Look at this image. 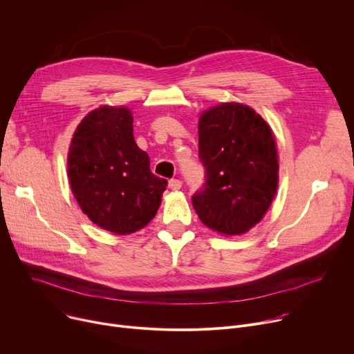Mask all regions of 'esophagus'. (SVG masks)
<instances>
[{"instance_id":"obj_1","label":"esophagus","mask_w":354,"mask_h":354,"mask_svg":"<svg viewBox=\"0 0 354 354\" xmlns=\"http://www.w3.org/2000/svg\"><path fill=\"white\" fill-rule=\"evenodd\" d=\"M182 187V180L180 179H171L169 180V189L171 191H179Z\"/></svg>"}]
</instances>
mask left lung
Wrapping results in <instances>:
<instances>
[{"instance_id":"left-lung-1","label":"left lung","mask_w":354,"mask_h":354,"mask_svg":"<svg viewBox=\"0 0 354 354\" xmlns=\"http://www.w3.org/2000/svg\"><path fill=\"white\" fill-rule=\"evenodd\" d=\"M198 128L205 182L192 205L207 227L242 234L261 222L276 195L273 133L252 108L230 102L203 112Z\"/></svg>"}]
</instances>
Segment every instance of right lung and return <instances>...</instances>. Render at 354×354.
<instances>
[{"label":"right lung","instance_id":"right-lung-1","mask_svg":"<svg viewBox=\"0 0 354 354\" xmlns=\"http://www.w3.org/2000/svg\"><path fill=\"white\" fill-rule=\"evenodd\" d=\"M128 108L102 106L78 125L68 153V178L84 214L100 227L128 234L156 215L168 180L151 172L133 139Z\"/></svg>","mask_w":354,"mask_h":354}]
</instances>
